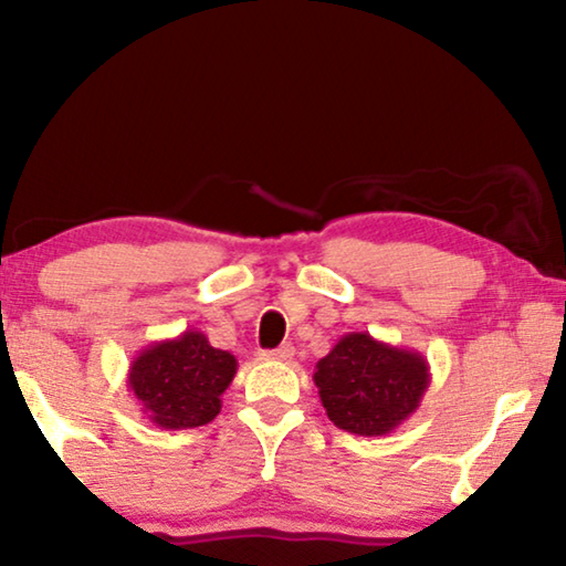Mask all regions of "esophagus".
Masks as SVG:
<instances>
[{"instance_id": "1", "label": "esophagus", "mask_w": 566, "mask_h": 566, "mask_svg": "<svg viewBox=\"0 0 566 566\" xmlns=\"http://www.w3.org/2000/svg\"><path fill=\"white\" fill-rule=\"evenodd\" d=\"M262 358H265V360L285 363V360L293 358V347H291V345H281V347H275V350H265V353H262Z\"/></svg>"}]
</instances>
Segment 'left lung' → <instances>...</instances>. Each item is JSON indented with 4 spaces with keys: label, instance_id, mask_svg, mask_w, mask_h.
<instances>
[{
    "label": "left lung",
    "instance_id": "obj_1",
    "mask_svg": "<svg viewBox=\"0 0 566 566\" xmlns=\"http://www.w3.org/2000/svg\"><path fill=\"white\" fill-rule=\"evenodd\" d=\"M314 384L339 430L378 438L417 412L430 386V366L417 350L350 332L316 363Z\"/></svg>",
    "mask_w": 566,
    "mask_h": 566
}]
</instances>
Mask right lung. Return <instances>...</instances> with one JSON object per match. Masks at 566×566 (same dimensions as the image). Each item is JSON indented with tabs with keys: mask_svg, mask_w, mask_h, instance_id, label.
Masks as SVG:
<instances>
[{
	"mask_svg": "<svg viewBox=\"0 0 566 566\" xmlns=\"http://www.w3.org/2000/svg\"><path fill=\"white\" fill-rule=\"evenodd\" d=\"M237 376V358L198 329L146 345L128 366V391L161 430H190L221 412V394Z\"/></svg>",
	"mask_w": 566,
	"mask_h": 566,
	"instance_id": "1",
	"label": "right lung"
}]
</instances>
